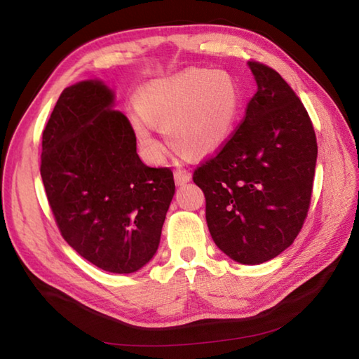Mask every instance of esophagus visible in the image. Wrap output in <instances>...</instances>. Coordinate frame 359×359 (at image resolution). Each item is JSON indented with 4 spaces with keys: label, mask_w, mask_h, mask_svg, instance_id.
I'll return each mask as SVG.
<instances>
[{
    "label": "esophagus",
    "mask_w": 359,
    "mask_h": 359,
    "mask_svg": "<svg viewBox=\"0 0 359 359\" xmlns=\"http://www.w3.org/2000/svg\"><path fill=\"white\" fill-rule=\"evenodd\" d=\"M190 179H191V174L188 171H184V169H175V171H174V180H175V184H177V185L187 184V182Z\"/></svg>",
    "instance_id": "1"
}]
</instances>
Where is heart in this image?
I'll list each match as a JSON object with an SVG mask.
<instances>
[{"label":"heart","instance_id":"heart-1","mask_svg":"<svg viewBox=\"0 0 359 359\" xmlns=\"http://www.w3.org/2000/svg\"><path fill=\"white\" fill-rule=\"evenodd\" d=\"M242 106V88L226 69L191 68L158 79L139 92L133 130L145 156L156 160L161 145L150 126L161 128L180 155L203 156L226 142Z\"/></svg>","mask_w":359,"mask_h":359}]
</instances>
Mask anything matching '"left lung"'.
<instances>
[{"mask_svg": "<svg viewBox=\"0 0 359 359\" xmlns=\"http://www.w3.org/2000/svg\"><path fill=\"white\" fill-rule=\"evenodd\" d=\"M258 92L220 149L199 163L193 182L205 198L217 247L242 264L280 255L311 208L317 137L306 107L269 66L248 62Z\"/></svg>", "mask_w": 359, "mask_h": 359, "instance_id": "left-lung-1", "label": "left lung"}]
</instances>
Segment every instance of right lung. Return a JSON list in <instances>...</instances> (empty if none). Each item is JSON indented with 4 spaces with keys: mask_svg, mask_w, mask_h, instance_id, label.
<instances>
[{
    "mask_svg": "<svg viewBox=\"0 0 359 359\" xmlns=\"http://www.w3.org/2000/svg\"><path fill=\"white\" fill-rule=\"evenodd\" d=\"M98 81L63 90L42 131L41 177L63 239L115 274L141 269L160 244L175 185L144 165L135 130Z\"/></svg>",
    "mask_w": 359,
    "mask_h": 359,
    "instance_id": "obj_1",
    "label": "right lung"
}]
</instances>
